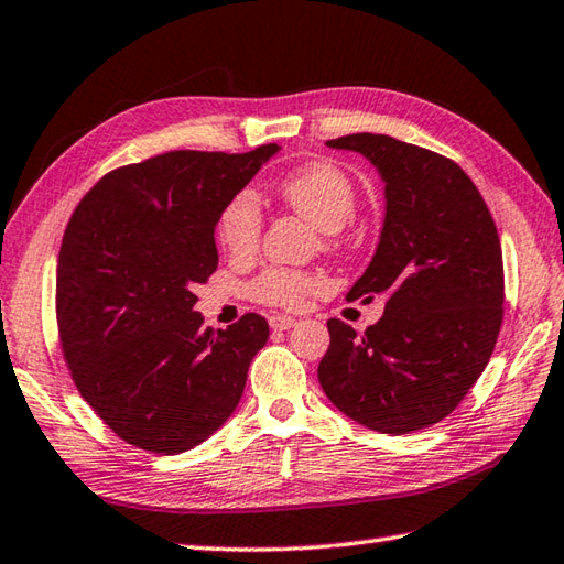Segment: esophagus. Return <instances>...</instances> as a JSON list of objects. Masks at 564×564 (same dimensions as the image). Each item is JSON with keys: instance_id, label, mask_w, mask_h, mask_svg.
I'll list each match as a JSON object with an SVG mask.
<instances>
[{"instance_id": "esophagus-1", "label": "esophagus", "mask_w": 564, "mask_h": 564, "mask_svg": "<svg viewBox=\"0 0 564 564\" xmlns=\"http://www.w3.org/2000/svg\"><path fill=\"white\" fill-rule=\"evenodd\" d=\"M269 323H271L273 329H291L297 323V319L291 317V315H273Z\"/></svg>"}]
</instances>
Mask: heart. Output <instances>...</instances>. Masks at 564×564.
<instances>
[{
    "mask_svg": "<svg viewBox=\"0 0 564 564\" xmlns=\"http://www.w3.org/2000/svg\"><path fill=\"white\" fill-rule=\"evenodd\" d=\"M279 197L295 215L305 217L323 231L345 227L357 207V183L333 161H311L293 169L279 183ZM261 205L251 191L237 193L217 217V237L235 257H251L261 239ZM325 281L317 273L295 269H269L251 285L261 303L297 307L307 295L319 291Z\"/></svg>",
    "mask_w": 564,
    "mask_h": 564,
    "instance_id": "b5f03b06",
    "label": "heart"
}]
</instances>
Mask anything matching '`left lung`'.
<instances>
[{
  "label": "left lung",
  "mask_w": 564,
  "mask_h": 564,
  "mask_svg": "<svg viewBox=\"0 0 564 564\" xmlns=\"http://www.w3.org/2000/svg\"><path fill=\"white\" fill-rule=\"evenodd\" d=\"M381 173L377 253L347 293L386 301L364 335L333 317L319 386L351 421L405 435L447 417L481 371L503 323V259L494 217L455 161L386 134L327 141Z\"/></svg>",
  "instance_id": "obj_1"
}]
</instances>
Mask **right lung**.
<instances>
[{"label": "right lung", "instance_id": "add662e5", "mask_svg": "<svg viewBox=\"0 0 564 564\" xmlns=\"http://www.w3.org/2000/svg\"><path fill=\"white\" fill-rule=\"evenodd\" d=\"M275 151H169L115 169L77 203L55 273L61 347L124 443L178 455L235 413L269 323L247 313L203 329L193 289L217 269L219 213Z\"/></svg>", "mask_w": 564, "mask_h": 564}]
</instances>
